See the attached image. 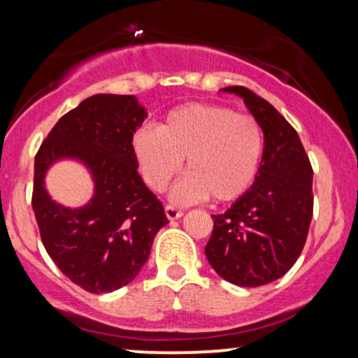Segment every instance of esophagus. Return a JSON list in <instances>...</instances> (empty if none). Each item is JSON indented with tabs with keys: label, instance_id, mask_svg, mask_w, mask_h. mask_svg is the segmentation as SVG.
<instances>
[{
	"label": "esophagus",
	"instance_id": "1",
	"mask_svg": "<svg viewBox=\"0 0 358 358\" xmlns=\"http://www.w3.org/2000/svg\"><path fill=\"white\" fill-rule=\"evenodd\" d=\"M165 212H166V217H168V219H170V220H176V219H180V217L183 215V212L180 210V208L173 207V205H166Z\"/></svg>",
	"mask_w": 358,
	"mask_h": 358
}]
</instances>
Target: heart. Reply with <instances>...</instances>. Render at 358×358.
Returning <instances> with one entry per match:
<instances>
[{"mask_svg": "<svg viewBox=\"0 0 358 358\" xmlns=\"http://www.w3.org/2000/svg\"><path fill=\"white\" fill-rule=\"evenodd\" d=\"M134 155L148 187L163 192L182 170L175 188L180 203L210 199L239 200L256 182L264 158V133L252 116L225 106L187 104L171 109L158 129L143 127L133 138Z\"/></svg>", "mask_w": 358, "mask_h": 358, "instance_id": "1", "label": "heart"}]
</instances>
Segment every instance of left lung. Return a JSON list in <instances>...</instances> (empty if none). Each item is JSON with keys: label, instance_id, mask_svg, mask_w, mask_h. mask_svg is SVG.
<instances>
[{"label": "left lung", "instance_id": "left-lung-1", "mask_svg": "<svg viewBox=\"0 0 358 358\" xmlns=\"http://www.w3.org/2000/svg\"><path fill=\"white\" fill-rule=\"evenodd\" d=\"M244 99L264 133L256 182L227 212L212 215L205 256L225 281L256 287L279 279L301 254L313 217V168L296 129L274 106L242 85L222 89Z\"/></svg>", "mask_w": 358, "mask_h": 358}]
</instances>
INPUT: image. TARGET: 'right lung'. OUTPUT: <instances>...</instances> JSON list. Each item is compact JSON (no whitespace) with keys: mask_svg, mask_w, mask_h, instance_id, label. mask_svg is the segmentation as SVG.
Segmentation results:
<instances>
[{"mask_svg":"<svg viewBox=\"0 0 358 358\" xmlns=\"http://www.w3.org/2000/svg\"><path fill=\"white\" fill-rule=\"evenodd\" d=\"M145 117L134 96L96 94L64 114L36 151L31 207L40 237L57 268L89 293L133 281L168 224L138 173L133 136ZM60 157L80 159L93 173L96 193L85 208H62L44 190V171Z\"/></svg>","mask_w":358,"mask_h":358,"instance_id":"obj_1","label":"right lung"}]
</instances>
